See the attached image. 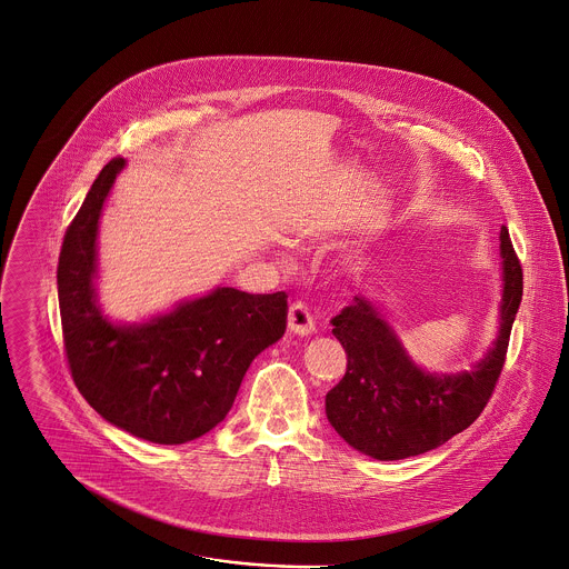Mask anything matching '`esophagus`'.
I'll list each match as a JSON object with an SVG mask.
<instances>
[{"mask_svg": "<svg viewBox=\"0 0 569 569\" xmlns=\"http://www.w3.org/2000/svg\"><path fill=\"white\" fill-rule=\"evenodd\" d=\"M288 330L292 335H299V337H308V335L315 332V319H312L306 303L297 301V303L290 306V310H288Z\"/></svg>", "mask_w": 569, "mask_h": 569, "instance_id": "esophagus-1", "label": "esophagus"}]
</instances>
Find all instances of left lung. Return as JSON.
I'll list each match as a JSON object with an SVG mask.
<instances>
[{"instance_id": "1", "label": "left lung", "mask_w": 569, "mask_h": 569, "mask_svg": "<svg viewBox=\"0 0 569 569\" xmlns=\"http://www.w3.org/2000/svg\"><path fill=\"white\" fill-rule=\"evenodd\" d=\"M499 332L468 371L438 373L416 365L369 297H353L332 319V335L347 353V371L328 391L326 413L351 449L380 461L405 459L442 447L479 418L503 369L523 295L521 263L506 227L499 232Z\"/></svg>"}]
</instances>
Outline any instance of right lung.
I'll return each instance as SVG.
<instances>
[{
    "mask_svg": "<svg viewBox=\"0 0 569 569\" xmlns=\"http://www.w3.org/2000/svg\"><path fill=\"white\" fill-rule=\"evenodd\" d=\"M122 167V158L103 167L63 237L57 288L66 356L103 420L153 445H184L227 418L254 356L283 337L288 295L216 288L142 323L103 315L97 239Z\"/></svg>",
    "mask_w": 569,
    "mask_h": 569,
    "instance_id": "add662e5",
    "label": "right lung"
}]
</instances>
